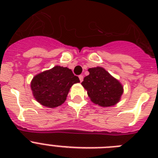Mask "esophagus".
I'll return each instance as SVG.
<instances>
[{
  "label": "esophagus",
  "mask_w": 158,
  "mask_h": 158,
  "mask_svg": "<svg viewBox=\"0 0 158 158\" xmlns=\"http://www.w3.org/2000/svg\"><path fill=\"white\" fill-rule=\"evenodd\" d=\"M79 79H80V81L81 82L83 81V79H84V76H83V75H80V76H79Z\"/></svg>",
  "instance_id": "1"
}]
</instances>
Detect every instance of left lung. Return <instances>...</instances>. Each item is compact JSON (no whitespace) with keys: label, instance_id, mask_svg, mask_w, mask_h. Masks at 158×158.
<instances>
[{"label":"left lung","instance_id":"left-lung-1","mask_svg":"<svg viewBox=\"0 0 158 158\" xmlns=\"http://www.w3.org/2000/svg\"><path fill=\"white\" fill-rule=\"evenodd\" d=\"M89 74L81 85L93 103L101 107H111L119 102L123 93L122 84L103 67L88 69Z\"/></svg>","mask_w":158,"mask_h":158}]
</instances>
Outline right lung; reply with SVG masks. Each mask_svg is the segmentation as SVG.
<instances>
[{
  "instance_id": "right-lung-1",
  "label": "right lung",
  "mask_w": 158,
  "mask_h": 158,
  "mask_svg": "<svg viewBox=\"0 0 158 158\" xmlns=\"http://www.w3.org/2000/svg\"><path fill=\"white\" fill-rule=\"evenodd\" d=\"M79 82L70 69L56 65L35 75L31 81V89L36 101L52 108L62 105L73 85Z\"/></svg>"
}]
</instances>
